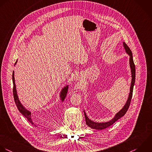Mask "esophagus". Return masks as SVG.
<instances>
[{"mask_svg": "<svg viewBox=\"0 0 152 152\" xmlns=\"http://www.w3.org/2000/svg\"><path fill=\"white\" fill-rule=\"evenodd\" d=\"M79 77H78V76H77V77H76V79H77V78H79Z\"/></svg>", "mask_w": 152, "mask_h": 152, "instance_id": "1", "label": "esophagus"}]
</instances>
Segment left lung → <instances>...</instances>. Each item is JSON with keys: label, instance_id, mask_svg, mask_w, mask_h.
<instances>
[{"label": "left lung", "instance_id": "1", "mask_svg": "<svg viewBox=\"0 0 152 152\" xmlns=\"http://www.w3.org/2000/svg\"><path fill=\"white\" fill-rule=\"evenodd\" d=\"M123 45H124V48L126 50V52L130 56V66L131 72H132V82H131V86H130V93H129V98L127 99V101L126 104L123 107V108L118 113H117L115 114V115L114 116V117L112 120H111L110 121H109L108 122L96 123V122L92 121V120H91L88 117V116L86 114V113L84 111L86 123L91 129H95V130H103V129H105L111 126L115 121H117L120 118L123 117L126 114V113H127V110L129 108V106H130V102H131V100H132V98L133 87H134V85L135 79H136V67H135V65H134V61H133V54H132V52L131 50L130 49V48L127 46V45L124 42H123Z\"/></svg>", "mask_w": 152, "mask_h": 152}]
</instances>
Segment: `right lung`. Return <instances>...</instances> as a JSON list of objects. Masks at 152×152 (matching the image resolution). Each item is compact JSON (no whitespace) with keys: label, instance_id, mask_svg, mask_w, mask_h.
<instances>
[{"label":"right lung","instance_id":"add662e5","mask_svg":"<svg viewBox=\"0 0 152 152\" xmlns=\"http://www.w3.org/2000/svg\"><path fill=\"white\" fill-rule=\"evenodd\" d=\"M17 62V60L15 63V64H16ZM12 80H13V98H14V100H15V102L16 104V105L18 109V110L19 111V112L25 117L27 118L28 121L29 122H30V123H31L32 125L34 124V123L32 120L31 118V113L30 111H29L28 110H26L23 105L22 104L20 103V101L19 100L18 96V94H17V92H16V85H15V77H14V72H13L12 74ZM68 88L69 86L66 85V86H64L61 91L60 92V99L61 101V102H63L65 98L66 97L67 94V91H68Z\"/></svg>","mask_w":152,"mask_h":152}]
</instances>
